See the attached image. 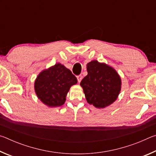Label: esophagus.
Returning a JSON list of instances; mask_svg holds the SVG:
<instances>
[{
    "label": "esophagus",
    "instance_id": "obj_1",
    "mask_svg": "<svg viewBox=\"0 0 156 156\" xmlns=\"http://www.w3.org/2000/svg\"><path fill=\"white\" fill-rule=\"evenodd\" d=\"M77 79H78V83H80V82L82 80V79H83V76H82L81 75H79L77 76Z\"/></svg>",
    "mask_w": 156,
    "mask_h": 156
}]
</instances>
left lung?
Listing matches in <instances>:
<instances>
[{
	"label": "left lung",
	"instance_id": "obj_1",
	"mask_svg": "<svg viewBox=\"0 0 156 156\" xmlns=\"http://www.w3.org/2000/svg\"><path fill=\"white\" fill-rule=\"evenodd\" d=\"M87 75L80 82L85 98L89 105L98 109L109 106L117 100L122 80L112 66L96 60L87 64Z\"/></svg>",
	"mask_w": 156,
	"mask_h": 156
}]
</instances>
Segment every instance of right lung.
<instances>
[{"label": "right lung", "mask_w": 156, "mask_h": 156, "mask_svg": "<svg viewBox=\"0 0 156 156\" xmlns=\"http://www.w3.org/2000/svg\"><path fill=\"white\" fill-rule=\"evenodd\" d=\"M78 83L71 71L61 63L39 73L34 82V91L38 98L49 107L64 105L71 87Z\"/></svg>", "instance_id": "obj_1"}]
</instances>
